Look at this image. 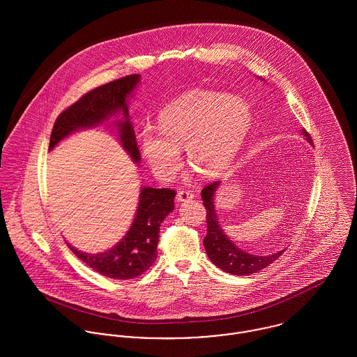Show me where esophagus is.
<instances>
[{"instance_id": "obj_1", "label": "esophagus", "mask_w": 357, "mask_h": 357, "mask_svg": "<svg viewBox=\"0 0 357 357\" xmlns=\"http://www.w3.org/2000/svg\"><path fill=\"white\" fill-rule=\"evenodd\" d=\"M195 195L191 192V191H185V190H181V191H178L177 192V197H176V199H177V202H185V201H190V199H192Z\"/></svg>"}]
</instances>
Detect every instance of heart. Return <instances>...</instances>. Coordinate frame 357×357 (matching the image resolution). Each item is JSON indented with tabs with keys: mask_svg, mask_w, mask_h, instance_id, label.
<instances>
[{
	"mask_svg": "<svg viewBox=\"0 0 357 357\" xmlns=\"http://www.w3.org/2000/svg\"><path fill=\"white\" fill-rule=\"evenodd\" d=\"M153 126L142 130L143 153L153 173L170 180L181 166V150L204 177L225 172L253 128L250 107L236 98L194 92L165 105Z\"/></svg>",
	"mask_w": 357,
	"mask_h": 357,
	"instance_id": "1",
	"label": "heart"
}]
</instances>
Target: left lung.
Returning a JSON list of instances; mask_svg holds the SVG:
<instances>
[{
	"label": "left lung",
	"instance_id": "obj_1",
	"mask_svg": "<svg viewBox=\"0 0 357 357\" xmlns=\"http://www.w3.org/2000/svg\"><path fill=\"white\" fill-rule=\"evenodd\" d=\"M303 135L305 136L309 143H312V139L306 130L303 132ZM218 185H220V181H214L206 185L202 190V201L206 207V222H207V235L204 239L206 253L215 266H218L227 273H232L238 276L252 275L266 268L269 264L278 259L284 250L271 253V255H252V253H248L246 250H242L235 243H232V241L228 239V236L224 234L222 228L218 224L215 207L213 204L214 194Z\"/></svg>",
	"mask_w": 357,
	"mask_h": 357
}]
</instances>
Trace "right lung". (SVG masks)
Here are the masks:
<instances>
[{"mask_svg":"<svg viewBox=\"0 0 357 357\" xmlns=\"http://www.w3.org/2000/svg\"><path fill=\"white\" fill-rule=\"evenodd\" d=\"M139 81V74L115 79L85 93L79 100L66 108L53 125L50 150L73 132L96 126L121 111L123 119L115 123L119 140L125 151L137 163L140 151L129 119L128 98ZM174 197L176 191L170 188L143 187L132 227L115 246L96 255L84 253L68 243L67 246L81 261L105 278L128 280L140 276L150 269L156 259L159 227L166 215L173 211Z\"/></svg>","mask_w":357,"mask_h":357,"instance_id":"right-lung-1","label":"right lung"}]
</instances>
